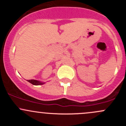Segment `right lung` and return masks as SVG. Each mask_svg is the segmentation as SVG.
<instances>
[{"mask_svg":"<svg viewBox=\"0 0 126 126\" xmlns=\"http://www.w3.org/2000/svg\"><path fill=\"white\" fill-rule=\"evenodd\" d=\"M27 81L30 82V83H32V84L34 85H41L44 84V83H42V82L36 80H29Z\"/></svg>","mask_w":126,"mask_h":126,"instance_id":"1","label":"right lung"}]
</instances>
